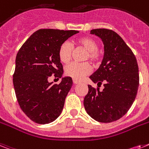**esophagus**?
<instances>
[{
  "instance_id": "esophagus-1",
  "label": "esophagus",
  "mask_w": 149,
  "mask_h": 149,
  "mask_svg": "<svg viewBox=\"0 0 149 149\" xmlns=\"http://www.w3.org/2000/svg\"><path fill=\"white\" fill-rule=\"evenodd\" d=\"M73 83H74V84H78V83H79V81H78V80H77V79H73Z\"/></svg>"
}]
</instances>
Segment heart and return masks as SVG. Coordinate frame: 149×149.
<instances>
[{
  "instance_id": "b5f03b06",
  "label": "heart",
  "mask_w": 149,
  "mask_h": 149,
  "mask_svg": "<svg viewBox=\"0 0 149 149\" xmlns=\"http://www.w3.org/2000/svg\"><path fill=\"white\" fill-rule=\"evenodd\" d=\"M77 45L86 51L84 60H90L93 63H98L100 59V54L98 51V43L93 38L89 37H81L77 40ZM72 54V46L68 41H65L60 45L58 55L61 62L66 63L71 59ZM91 72V66L87 62L72 63L65 68V73L74 79L80 80Z\"/></svg>"
}]
</instances>
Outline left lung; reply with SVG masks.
Listing matches in <instances>:
<instances>
[{"instance_id": "8db88e82", "label": "left lung", "mask_w": 149, "mask_h": 149, "mask_svg": "<svg viewBox=\"0 0 149 149\" xmlns=\"http://www.w3.org/2000/svg\"><path fill=\"white\" fill-rule=\"evenodd\" d=\"M90 33L102 40L104 56L99 69L89 78L98 86L103 83L104 89L100 91V88L88 85L83 105L87 114L95 121L112 123L122 118L135 101L139 83L137 60L114 31L94 29Z\"/></svg>"}]
</instances>
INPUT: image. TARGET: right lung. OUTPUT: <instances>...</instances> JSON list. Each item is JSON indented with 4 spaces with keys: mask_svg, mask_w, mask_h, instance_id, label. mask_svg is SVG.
<instances>
[{
    "mask_svg": "<svg viewBox=\"0 0 149 149\" xmlns=\"http://www.w3.org/2000/svg\"><path fill=\"white\" fill-rule=\"evenodd\" d=\"M77 31L41 29L33 33L19 49L13 83L23 112L38 124L56 120L63 111L72 86L71 77H62L60 84L49 83L53 74L61 78L63 65L58 55L60 45Z\"/></svg>",
    "mask_w": 149,
    "mask_h": 149,
    "instance_id": "right-lung-1",
    "label": "right lung"
}]
</instances>
